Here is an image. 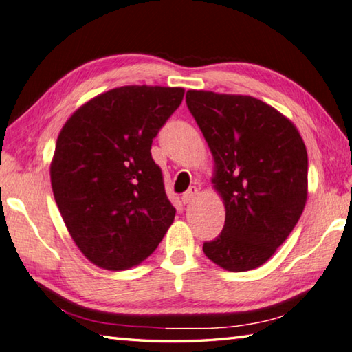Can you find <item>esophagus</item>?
<instances>
[{"mask_svg": "<svg viewBox=\"0 0 352 352\" xmlns=\"http://www.w3.org/2000/svg\"><path fill=\"white\" fill-rule=\"evenodd\" d=\"M197 194H198V189H197L195 186H190V188L186 190V192L183 194V197H182V201H183V204H189V203H192V201L195 200Z\"/></svg>", "mask_w": 352, "mask_h": 352, "instance_id": "1", "label": "esophagus"}]
</instances>
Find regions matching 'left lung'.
<instances>
[{
    "label": "left lung",
    "mask_w": 352,
    "mask_h": 352,
    "mask_svg": "<svg viewBox=\"0 0 352 352\" xmlns=\"http://www.w3.org/2000/svg\"><path fill=\"white\" fill-rule=\"evenodd\" d=\"M186 104L212 152V183L226 209L221 234L203 252L226 271L255 270L303 212L306 146L291 120L249 95L188 91Z\"/></svg>",
    "instance_id": "1"
}]
</instances>
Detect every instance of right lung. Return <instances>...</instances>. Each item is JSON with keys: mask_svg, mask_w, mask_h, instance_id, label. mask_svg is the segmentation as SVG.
Segmentation results:
<instances>
[{"mask_svg": "<svg viewBox=\"0 0 352 352\" xmlns=\"http://www.w3.org/2000/svg\"><path fill=\"white\" fill-rule=\"evenodd\" d=\"M183 95V87H117L63 126L50 163L54 197L75 245L103 270L142 263L174 221L151 146Z\"/></svg>", "mask_w": 352, "mask_h": 352, "instance_id": "add662e5", "label": "right lung"}]
</instances>
